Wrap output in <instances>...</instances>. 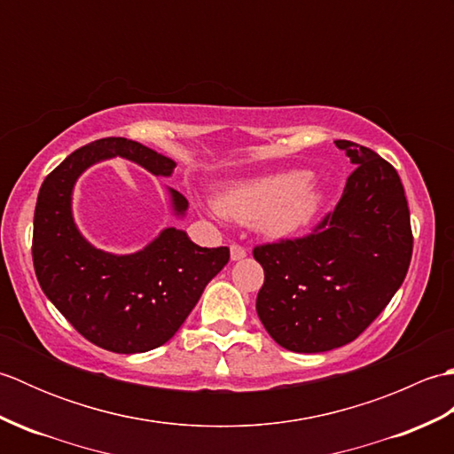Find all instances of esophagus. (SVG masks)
<instances>
[{"instance_id": "esophagus-1", "label": "esophagus", "mask_w": 454, "mask_h": 454, "mask_svg": "<svg viewBox=\"0 0 454 454\" xmlns=\"http://www.w3.org/2000/svg\"><path fill=\"white\" fill-rule=\"evenodd\" d=\"M247 255V249L239 244H232L230 246V257H232V262H239V259H244Z\"/></svg>"}]
</instances>
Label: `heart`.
Returning <instances> with one entry per match:
<instances>
[{"instance_id":"obj_1","label":"heart","mask_w":454,"mask_h":454,"mask_svg":"<svg viewBox=\"0 0 454 454\" xmlns=\"http://www.w3.org/2000/svg\"><path fill=\"white\" fill-rule=\"evenodd\" d=\"M310 171L291 169L236 183L222 192L220 210L239 222H257L267 236L283 238L310 224L322 207V191Z\"/></svg>"}]
</instances>
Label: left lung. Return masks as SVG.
<instances>
[{
  "instance_id": "obj_1",
  "label": "left lung",
  "mask_w": 454,
  "mask_h": 454,
  "mask_svg": "<svg viewBox=\"0 0 454 454\" xmlns=\"http://www.w3.org/2000/svg\"><path fill=\"white\" fill-rule=\"evenodd\" d=\"M335 146L355 166L333 212L312 234L254 247L265 271L257 316L294 353H322L356 340L406 278L413 236L398 171L371 148Z\"/></svg>"
}]
</instances>
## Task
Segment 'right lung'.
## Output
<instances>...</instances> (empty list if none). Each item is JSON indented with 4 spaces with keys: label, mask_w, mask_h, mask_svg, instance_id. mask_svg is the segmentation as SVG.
I'll list each match as a JSON object with an SVG mask.
<instances>
[{
    "label": "right lung",
    "mask_w": 454,
    "mask_h": 454,
    "mask_svg": "<svg viewBox=\"0 0 454 454\" xmlns=\"http://www.w3.org/2000/svg\"><path fill=\"white\" fill-rule=\"evenodd\" d=\"M127 158L153 176H171L176 161L140 142L101 138L72 152L38 191L33 263L43 293L85 340L113 353H144L169 341L199 298L228 263L230 249L200 247L166 228L144 249L114 255L85 239L72 216L75 181L93 163ZM171 192L176 215L189 207Z\"/></svg>",
    "instance_id": "1"
}]
</instances>
